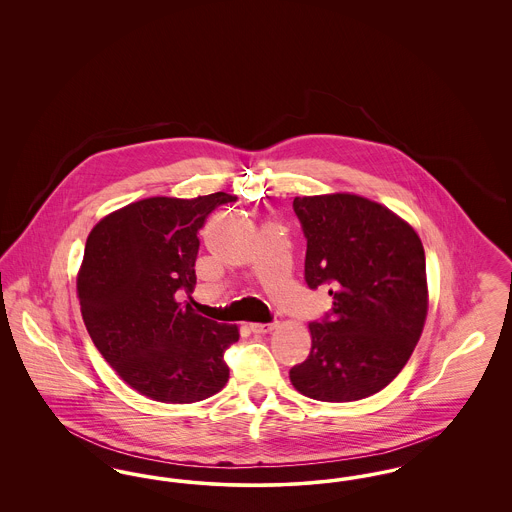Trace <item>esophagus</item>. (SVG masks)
I'll return each instance as SVG.
<instances>
[{"label": "esophagus", "instance_id": "obj_1", "mask_svg": "<svg viewBox=\"0 0 512 512\" xmlns=\"http://www.w3.org/2000/svg\"><path fill=\"white\" fill-rule=\"evenodd\" d=\"M249 328H251L253 334H267V332H272L276 328V322H267V324L255 322V324H249Z\"/></svg>", "mask_w": 512, "mask_h": 512}]
</instances>
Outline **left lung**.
Returning a JSON list of instances; mask_svg holds the SVG:
<instances>
[{"label": "left lung", "instance_id": "1", "mask_svg": "<svg viewBox=\"0 0 512 512\" xmlns=\"http://www.w3.org/2000/svg\"><path fill=\"white\" fill-rule=\"evenodd\" d=\"M307 240L305 284L332 295L309 322L311 353L290 380L303 395L343 403L384 390L407 365L428 311L426 257L413 228L365 197H295Z\"/></svg>", "mask_w": 512, "mask_h": 512}]
</instances>
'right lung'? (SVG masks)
Listing matches in <instances>:
<instances>
[{
    "instance_id": "right-lung-1",
    "label": "right lung",
    "mask_w": 512,
    "mask_h": 512,
    "mask_svg": "<svg viewBox=\"0 0 512 512\" xmlns=\"http://www.w3.org/2000/svg\"><path fill=\"white\" fill-rule=\"evenodd\" d=\"M236 199L149 197L105 217L86 240L76 284L86 330L122 380L153 401L194 403L228 380L224 351L238 328L176 295L194 290L199 228Z\"/></svg>"
}]
</instances>
